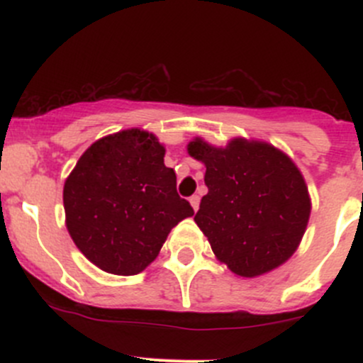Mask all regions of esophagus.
I'll use <instances>...</instances> for the list:
<instances>
[{
	"label": "esophagus",
	"instance_id": "1",
	"mask_svg": "<svg viewBox=\"0 0 363 363\" xmlns=\"http://www.w3.org/2000/svg\"><path fill=\"white\" fill-rule=\"evenodd\" d=\"M189 203H191V207H193V211H199V207H200V196L199 195H193L191 199H189Z\"/></svg>",
	"mask_w": 363,
	"mask_h": 363
}]
</instances>
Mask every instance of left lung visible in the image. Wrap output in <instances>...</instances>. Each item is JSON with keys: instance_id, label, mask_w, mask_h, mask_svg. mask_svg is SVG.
<instances>
[{"instance_id": "obj_1", "label": "left lung", "mask_w": 363, "mask_h": 363, "mask_svg": "<svg viewBox=\"0 0 363 363\" xmlns=\"http://www.w3.org/2000/svg\"><path fill=\"white\" fill-rule=\"evenodd\" d=\"M188 152L205 163L208 193L195 221L214 255L244 277L286 262L311 214L307 186L294 161L272 145L244 138L225 149L196 138Z\"/></svg>"}]
</instances>
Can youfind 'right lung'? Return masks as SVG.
I'll list each match as a JSON object with an SVG mask.
<instances>
[{
  "label": "right lung",
  "mask_w": 363,
  "mask_h": 363,
  "mask_svg": "<svg viewBox=\"0 0 363 363\" xmlns=\"http://www.w3.org/2000/svg\"><path fill=\"white\" fill-rule=\"evenodd\" d=\"M155 135L119 131L94 142L65 182L67 228L89 262L117 276L142 272L170 230L195 214L175 189Z\"/></svg>",
  "instance_id": "obj_1"
}]
</instances>
